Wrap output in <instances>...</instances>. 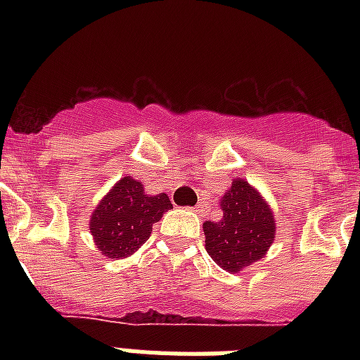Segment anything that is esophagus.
I'll list each match as a JSON object with an SVG mask.
<instances>
[{
  "label": "esophagus",
  "instance_id": "34e87169",
  "mask_svg": "<svg viewBox=\"0 0 360 360\" xmlns=\"http://www.w3.org/2000/svg\"><path fill=\"white\" fill-rule=\"evenodd\" d=\"M194 211H196V213L200 214V213H203V211H205V209H203V205H202V203H198L196 207H194Z\"/></svg>",
  "mask_w": 360,
  "mask_h": 360
}]
</instances>
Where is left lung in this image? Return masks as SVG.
I'll use <instances>...</instances> for the list:
<instances>
[{
	"label": "left lung",
	"instance_id": "1",
	"mask_svg": "<svg viewBox=\"0 0 360 360\" xmlns=\"http://www.w3.org/2000/svg\"><path fill=\"white\" fill-rule=\"evenodd\" d=\"M222 219L203 222L205 250L230 273L248 267L273 245L274 219L269 205L246 181L237 179L222 200Z\"/></svg>",
	"mask_w": 360,
	"mask_h": 360
}]
</instances>
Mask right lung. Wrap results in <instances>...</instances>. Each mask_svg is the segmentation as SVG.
<instances>
[{
  "label": "right lung",
  "mask_w": 360,
  "mask_h": 360,
  "mask_svg": "<svg viewBox=\"0 0 360 360\" xmlns=\"http://www.w3.org/2000/svg\"><path fill=\"white\" fill-rule=\"evenodd\" d=\"M172 209L166 194L149 196L140 181L123 177L98 203L89 228L104 256L124 257L138 250L151 236L153 224Z\"/></svg>",
  "instance_id": "1"
}]
</instances>
